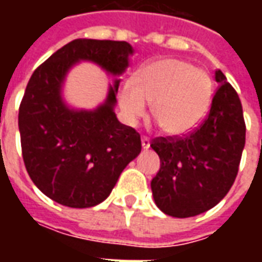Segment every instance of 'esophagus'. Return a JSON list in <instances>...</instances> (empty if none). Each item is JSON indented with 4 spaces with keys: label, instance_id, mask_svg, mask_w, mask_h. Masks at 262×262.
I'll use <instances>...</instances> for the list:
<instances>
[{
    "label": "esophagus",
    "instance_id": "34e87169",
    "mask_svg": "<svg viewBox=\"0 0 262 262\" xmlns=\"http://www.w3.org/2000/svg\"><path fill=\"white\" fill-rule=\"evenodd\" d=\"M142 146L143 148H148L150 147V139L147 136H143L142 137Z\"/></svg>",
    "mask_w": 262,
    "mask_h": 262
}]
</instances>
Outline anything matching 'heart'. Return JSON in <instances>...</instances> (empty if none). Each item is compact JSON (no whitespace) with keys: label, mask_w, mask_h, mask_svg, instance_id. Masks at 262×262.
I'll return each instance as SVG.
<instances>
[{"label":"heart","mask_w":262,"mask_h":262,"mask_svg":"<svg viewBox=\"0 0 262 262\" xmlns=\"http://www.w3.org/2000/svg\"><path fill=\"white\" fill-rule=\"evenodd\" d=\"M213 85L205 71L177 59H161L143 67L136 80H126L119 105L129 125H136L151 104V115L167 135H187L201 125L212 102Z\"/></svg>","instance_id":"1"}]
</instances>
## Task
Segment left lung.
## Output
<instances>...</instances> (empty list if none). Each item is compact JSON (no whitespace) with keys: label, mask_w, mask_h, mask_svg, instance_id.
I'll return each mask as SVG.
<instances>
[{"label":"left lung","mask_w":262,"mask_h":262,"mask_svg":"<svg viewBox=\"0 0 262 262\" xmlns=\"http://www.w3.org/2000/svg\"><path fill=\"white\" fill-rule=\"evenodd\" d=\"M219 82L206 118L182 136L156 137L160 170L151 180L154 201L165 214L191 217L216 206L230 191L246 144V122L236 90L217 70Z\"/></svg>","instance_id":"obj_1"}]
</instances>
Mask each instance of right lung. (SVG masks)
Listing matches in <instances>:
<instances>
[{"label": "right lung", "mask_w": 262, "mask_h": 262, "mask_svg": "<svg viewBox=\"0 0 262 262\" xmlns=\"http://www.w3.org/2000/svg\"><path fill=\"white\" fill-rule=\"evenodd\" d=\"M132 52L127 42L75 39L33 71L18 115L22 157L33 184L54 202L69 208L101 203L140 153V135L122 125L114 112L119 81L94 112L70 111L60 97L66 73L75 61L91 60L122 74Z\"/></svg>", "instance_id": "add662e5"}]
</instances>
